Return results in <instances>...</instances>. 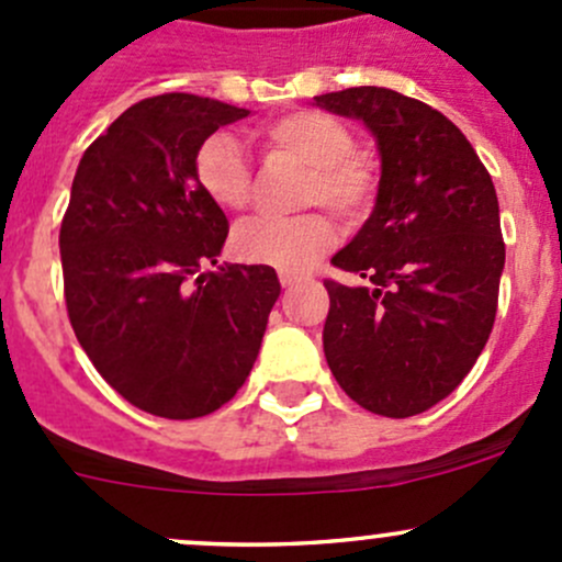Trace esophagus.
Returning a JSON list of instances; mask_svg holds the SVG:
<instances>
[{
    "label": "esophagus",
    "mask_w": 562,
    "mask_h": 562,
    "mask_svg": "<svg viewBox=\"0 0 562 562\" xmlns=\"http://www.w3.org/2000/svg\"><path fill=\"white\" fill-rule=\"evenodd\" d=\"M299 280H302V277H296V274H280V285H282V288H293Z\"/></svg>",
    "instance_id": "34e87169"
}]
</instances>
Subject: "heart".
<instances>
[{
    "label": "heart",
    "instance_id": "heart-1",
    "mask_svg": "<svg viewBox=\"0 0 562 562\" xmlns=\"http://www.w3.org/2000/svg\"><path fill=\"white\" fill-rule=\"evenodd\" d=\"M260 149L277 160L307 168L299 187V206H326L345 225L370 212L378 166L367 151L353 149L348 124L323 111H288L255 130ZM195 181L203 195L225 212H241L252 198V168L231 135H209L195 151ZM337 231L323 212L296 217L249 220L234 234V252L255 266L282 274H302L331 249Z\"/></svg>",
    "mask_w": 562,
    "mask_h": 562
}]
</instances>
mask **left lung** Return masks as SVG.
Listing matches in <instances>:
<instances>
[{"label":"left lung","instance_id":"obj_1","mask_svg":"<svg viewBox=\"0 0 562 562\" xmlns=\"http://www.w3.org/2000/svg\"><path fill=\"white\" fill-rule=\"evenodd\" d=\"M359 119L381 155L375 209L326 280L323 353L345 394L370 413L429 411L473 370L497 313L506 245L495 184L451 119L394 89L315 98Z\"/></svg>","mask_w":562,"mask_h":562}]
</instances>
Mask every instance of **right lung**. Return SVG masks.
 <instances>
[{
	"instance_id": "right-lung-1",
	"label": "right lung",
	"mask_w": 562,
	"mask_h": 562,
	"mask_svg": "<svg viewBox=\"0 0 562 562\" xmlns=\"http://www.w3.org/2000/svg\"><path fill=\"white\" fill-rule=\"evenodd\" d=\"M247 108L171 92L130 105L83 151L59 231L65 302L94 370L162 418L223 407L247 381L280 280L218 266L228 220L195 151Z\"/></svg>"
}]
</instances>
